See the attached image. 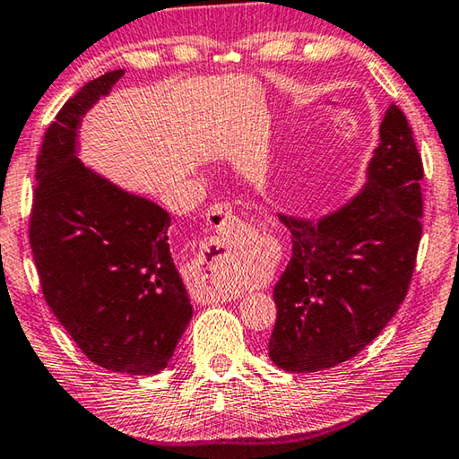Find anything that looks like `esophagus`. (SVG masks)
Here are the masks:
<instances>
[{"label": "esophagus", "mask_w": 459, "mask_h": 459, "mask_svg": "<svg viewBox=\"0 0 459 459\" xmlns=\"http://www.w3.org/2000/svg\"><path fill=\"white\" fill-rule=\"evenodd\" d=\"M208 224L210 229H214L218 235H230L237 227V218L232 214V206L227 202L222 204H214L212 208L208 210ZM195 300L202 304H210V302H227L230 300V294L227 290L214 288V286H204L200 288V292L195 294Z\"/></svg>", "instance_id": "1"}]
</instances>
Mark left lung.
Wrapping results in <instances>:
<instances>
[{"label": "left lung", "mask_w": 459, "mask_h": 459, "mask_svg": "<svg viewBox=\"0 0 459 459\" xmlns=\"http://www.w3.org/2000/svg\"><path fill=\"white\" fill-rule=\"evenodd\" d=\"M423 161L404 112L390 104L368 184L318 221L280 214L292 257L273 288L269 358L286 372H321L372 343L396 315L423 235Z\"/></svg>", "instance_id": "1"}]
</instances>
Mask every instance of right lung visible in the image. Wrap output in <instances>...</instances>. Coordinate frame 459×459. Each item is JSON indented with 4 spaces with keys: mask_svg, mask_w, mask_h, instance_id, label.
Instances as JSON below:
<instances>
[{
    "mask_svg": "<svg viewBox=\"0 0 459 459\" xmlns=\"http://www.w3.org/2000/svg\"><path fill=\"white\" fill-rule=\"evenodd\" d=\"M122 75L85 83L47 128L28 235L45 300L87 359L152 376L167 368L192 318L169 249L171 218L77 159L83 114Z\"/></svg>",
    "mask_w": 459,
    "mask_h": 459,
    "instance_id": "obj_1",
    "label": "right lung"
}]
</instances>
